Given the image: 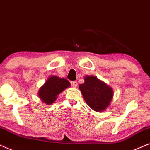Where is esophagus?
I'll use <instances>...</instances> for the list:
<instances>
[{
  "label": "esophagus",
  "mask_w": 150,
  "mask_h": 150,
  "mask_svg": "<svg viewBox=\"0 0 150 150\" xmlns=\"http://www.w3.org/2000/svg\"><path fill=\"white\" fill-rule=\"evenodd\" d=\"M71 84H72V86H73V87H77V81H71Z\"/></svg>",
  "instance_id": "34e87169"
}]
</instances>
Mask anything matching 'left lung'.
I'll list each match as a JSON object with an SVG mask.
<instances>
[{
	"mask_svg": "<svg viewBox=\"0 0 150 150\" xmlns=\"http://www.w3.org/2000/svg\"><path fill=\"white\" fill-rule=\"evenodd\" d=\"M79 89L88 105L96 112H103L110 105L113 98L112 88L95 76L86 75L84 83Z\"/></svg>",
	"mask_w": 150,
	"mask_h": 150,
	"instance_id": "obj_1",
	"label": "left lung"
}]
</instances>
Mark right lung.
Returning a JSON list of instances; mask_svg holds the SVG:
<instances>
[{"label":"right lung","instance_id":"right-lung-1","mask_svg":"<svg viewBox=\"0 0 150 150\" xmlns=\"http://www.w3.org/2000/svg\"><path fill=\"white\" fill-rule=\"evenodd\" d=\"M70 86L71 83L67 79L51 75L40 88L38 94L43 103L51 105L56 101L59 94Z\"/></svg>","mask_w":150,"mask_h":150}]
</instances>
